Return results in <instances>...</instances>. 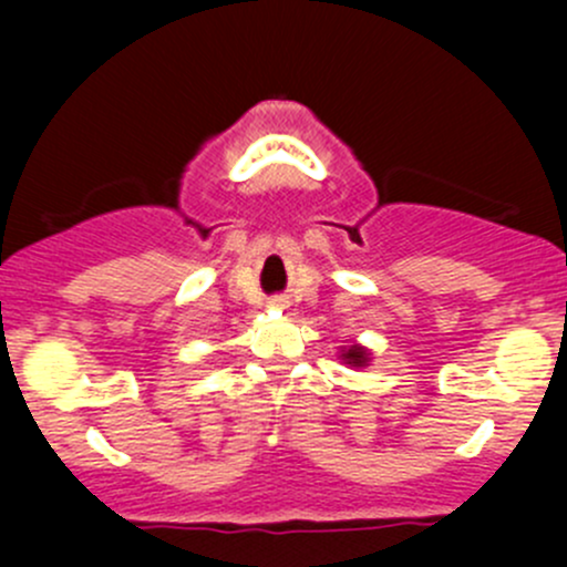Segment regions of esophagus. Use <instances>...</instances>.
<instances>
[{
	"label": "esophagus",
	"instance_id": "1",
	"mask_svg": "<svg viewBox=\"0 0 567 567\" xmlns=\"http://www.w3.org/2000/svg\"><path fill=\"white\" fill-rule=\"evenodd\" d=\"M279 306H285V303H279Z\"/></svg>",
	"mask_w": 567,
	"mask_h": 567
}]
</instances>
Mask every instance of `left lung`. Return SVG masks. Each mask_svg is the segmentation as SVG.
<instances>
[{
	"mask_svg": "<svg viewBox=\"0 0 567 567\" xmlns=\"http://www.w3.org/2000/svg\"><path fill=\"white\" fill-rule=\"evenodd\" d=\"M341 360L347 362L349 368H365L370 362V351L365 347H360V343H354V347L343 349Z\"/></svg>",
	"mask_w": 567,
	"mask_h": 567,
	"instance_id": "1",
	"label": "left lung"
}]
</instances>
